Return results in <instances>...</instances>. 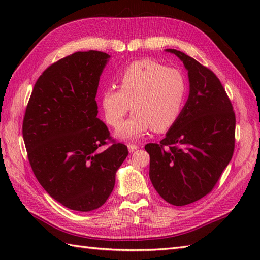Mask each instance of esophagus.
<instances>
[{
  "instance_id": "1",
  "label": "esophagus",
  "mask_w": 260,
  "mask_h": 260,
  "mask_svg": "<svg viewBox=\"0 0 260 260\" xmlns=\"http://www.w3.org/2000/svg\"><path fill=\"white\" fill-rule=\"evenodd\" d=\"M127 147H128V151H129V153H133V152H135L137 148H139V145H135V144H128L127 145Z\"/></svg>"
}]
</instances>
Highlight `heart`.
Returning <instances> with one entry per match:
<instances>
[{"mask_svg": "<svg viewBox=\"0 0 260 260\" xmlns=\"http://www.w3.org/2000/svg\"><path fill=\"white\" fill-rule=\"evenodd\" d=\"M186 97V84L180 71L152 59L132 62L119 77V89L103 91L102 107L107 123L117 127L125 115H133L121 124L116 136L134 141L151 129L167 132L178 121Z\"/></svg>", "mask_w": 260, "mask_h": 260, "instance_id": "b5f03b06", "label": "heart"}]
</instances>
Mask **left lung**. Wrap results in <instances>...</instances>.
Here are the masks:
<instances>
[{"label":"left lung","mask_w":260,"mask_h":260,"mask_svg":"<svg viewBox=\"0 0 260 260\" xmlns=\"http://www.w3.org/2000/svg\"><path fill=\"white\" fill-rule=\"evenodd\" d=\"M183 62L190 92L178 121L158 144L145 145L150 179L165 201L186 206L217 184L235 150L236 116L224 88L211 70L175 49Z\"/></svg>","instance_id":"8db88e82"}]
</instances>
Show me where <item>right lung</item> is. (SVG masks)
I'll return each mask as SVG.
<instances>
[{"label": "right lung", "instance_id": "add662e5", "mask_svg": "<svg viewBox=\"0 0 260 260\" xmlns=\"http://www.w3.org/2000/svg\"><path fill=\"white\" fill-rule=\"evenodd\" d=\"M110 56L78 51L47 68L27 103L22 133L33 173L48 194L75 211L106 202L115 176L128 155L97 117L99 79Z\"/></svg>", "mask_w": 260, "mask_h": 260}]
</instances>
